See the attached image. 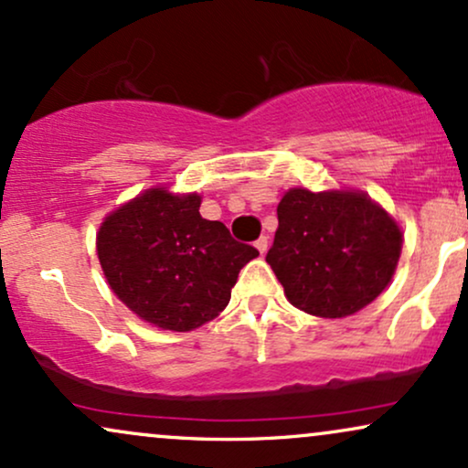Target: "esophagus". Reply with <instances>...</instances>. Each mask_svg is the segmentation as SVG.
Segmentation results:
<instances>
[{"label": "esophagus", "instance_id": "34e87169", "mask_svg": "<svg viewBox=\"0 0 468 468\" xmlns=\"http://www.w3.org/2000/svg\"><path fill=\"white\" fill-rule=\"evenodd\" d=\"M255 246H257V250L263 255V252L268 250V238H266V235H261V238H259V239L255 241Z\"/></svg>", "mask_w": 468, "mask_h": 468}]
</instances>
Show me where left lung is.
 Wrapping results in <instances>:
<instances>
[{"instance_id":"1","label":"left lung","mask_w":468,"mask_h":468,"mask_svg":"<svg viewBox=\"0 0 468 468\" xmlns=\"http://www.w3.org/2000/svg\"><path fill=\"white\" fill-rule=\"evenodd\" d=\"M266 261L292 305L345 318L373 303L395 274L401 230L366 194L290 189Z\"/></svg>"}]
</instances>
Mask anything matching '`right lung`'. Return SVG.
Listing matches in <instances>:
<instances>
[{"mask_svg": "<svg viewBox=\"0 0 468 468\" xmlns=\"http://www.w3.org/2000/svg\"><path fill=\"white\" fill-rule=\"evenodd\" d=\"M259 255L200 216V196L148 189L104 219L98 257L111 290L161 329L191 331L229 305L239 270Z\"/></svg>", "mask_w": 468, "mask_h": 468, "instance_id": "obj_1", "label": "right lung"}]
</instances>
